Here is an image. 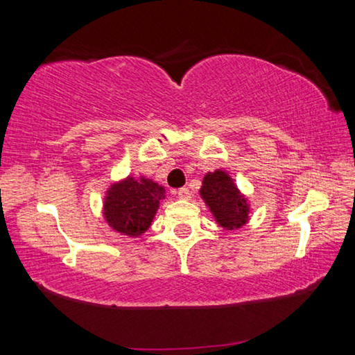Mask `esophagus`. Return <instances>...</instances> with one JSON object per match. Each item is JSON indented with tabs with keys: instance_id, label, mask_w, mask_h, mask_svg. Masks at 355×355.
<instances>
[{
	"instance_id": "1",
	"label": "esophagus",
	"mask_w": 355,
	"mask_h": 355,
	"mask_svg": "<svg viewBox=\"0 0 355 355\" xmlns=\"http://www.w3.org/2000/svg\"><path fill=\"white\" fill-rule=\"evenodd\" d=\"M177 194H178L180 199H184V200H188L189 197H191V191H189L188 188H180V189L177 191Z\"/></svg>"
}]
</instances>
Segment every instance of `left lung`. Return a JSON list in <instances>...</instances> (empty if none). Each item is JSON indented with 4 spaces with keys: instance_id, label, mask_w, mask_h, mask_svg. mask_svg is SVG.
I'll use <instances>...</instances> for the list:
<instances>
[{
    "instance_id": "obj_1",
    "label": "left lung",
    "mask_w": 355,
    "mask_h": 355,
    "mask_svg": "<svg viewBox=\"0 0 355 355\" xmlns=\"http://www.w3.org/2000/svg\"><path fill=\"white\" fill-rule=\"evenodd\" d=\"M200 196L211 209L218 224L227 230L239 228L248 222L249 205L239 194L233 180L222 171L209 172L203 178Z\"/></svg>"
}]
</instances>
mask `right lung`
<instances>
[{"mask_svg": "<svg viewBox=\"0 0 355 355\" xmlns=\"http://www.w3.org/2000/svg\"><path fill=\"white\" fill-rule=\"evenodd\" d=\"M164 197V188L147 178L128 177L112 184L105 199V218L114 230L128 236H139L152 224Z\"/></svg>", "mask_w": 355, "mask_h": 355, "instance_id": "1", "label": "right lung"}]
</instances>
